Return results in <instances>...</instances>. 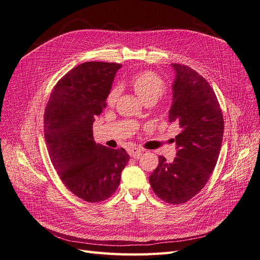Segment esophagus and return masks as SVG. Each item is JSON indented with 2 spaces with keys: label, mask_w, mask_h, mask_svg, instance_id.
Here are the masks:
<instances>
[{
  "label": "esophagus",
  "mask_w": 260,
  "mask_h": 260,
  "mask_svg": "<svg viewBox=\"0 0 260 260\" xmlns=\"http://www.w3.org/2000/svg\"><path fill=\"white\" fill-rule=\"evenodd\" d=\"M128 153L133 158H139V157L142 155V149H140L138 147H131L128 149Z\"/></svg>",
  "instance_id": "esophagus-1"
}]
</instances>
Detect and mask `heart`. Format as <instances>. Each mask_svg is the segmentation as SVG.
Instances as JSON below:
<instances>
[{
  "label": "heart",
  "instance_id": "b5f03b06",
  "mask_svg": "<svg viewBox=\"0 0 260 260\" xmlns=\"http://www.w3.org/2000/svg\"><path fill=\"white\" fill-rule=\"evenodd\" d=\"M131 86L138 98L146 103L148 101H157L165 92V83L161 78L152 72H144L136 75L131 79ZM119 88L115 86L107 94L106 103L113 106L119 96Z\"/></svg>",
  "mask_w": 260,
  "mask_h": 260
}]
</instances>
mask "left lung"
<instances>
[{"mask_svg": "<svg viewBox=\"0 0 260 260\" xmlns=\"http://www.w3.org/2000/svg\"><path fill=\"white\" fill-rule=\"evenodd\" d=\"M171 66L176 78L169 121L181 128L176 137L177 156L172 162L159 156L149 183L160 200L177 205L190 201L207 183L221 148L224 122L205 78L185 65Z\"/></svg>", "mask_w": 260, "mask_h": 260, "instance_id": "left-lung-1", "label": "left lung"}]
</instances>
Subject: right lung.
Wrapping results in <instances>:
<instances>
[{"mask_svg": "<svg viewBox=\"0 0 260 260\" xmlns=\"http://www.w3.org/2000/svg\"><path fill=\"white\" fill-rule=\"evenodd\" d=\"M120 67L83 62L56 83L45 107L44 138L53 166L68 190L89 203L111 198L130 158L123 148H108L93 139V122L106 106Z\"/></svg>", "mask_w": 260, "mask_h": 260, "instance_id": "right-lung-1", "label": "right lung"}]
</instances>
